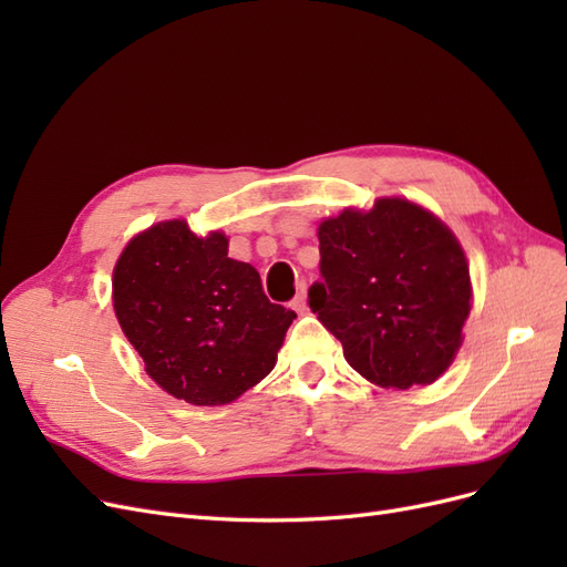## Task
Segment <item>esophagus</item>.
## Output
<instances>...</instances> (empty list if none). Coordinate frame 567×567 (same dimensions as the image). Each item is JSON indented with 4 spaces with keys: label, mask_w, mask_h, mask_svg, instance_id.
Here are the masks:
<instances>
[{
    "label": "esophagus",
    "mask_w": 567,
    "mask_h": 567,
    "mask_svg": "<svg viewBox=\"0 0 567 567\" xmlns=\"http://www.w3.org/2000/svg\"><path fill=\"white\" fill-rule=\"evenodd\" d=\"M290 307H293L298 315H302L307 310V290H305V286L300 288V293L293 300H290Z\"/></svg>",
    "instance_id": "esophagus-1"
}]
</instances>
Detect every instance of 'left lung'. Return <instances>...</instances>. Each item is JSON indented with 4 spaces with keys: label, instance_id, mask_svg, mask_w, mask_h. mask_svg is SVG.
<instances>
[{
    "label": "left lung",
    "instance_id": "left-lung-1",
    "mask_svg": "<svg viewBox=\"0 0 567 567\" xmlns=\"http://www.w3.org/2000/svg\"><path fill=\"white\" fill-rule=\"evenodd\" d=\"M317 319L348 364L381 388L427 385L447 371L471 312V274L447 225L404 198L319 225Z\"/></svg>",
    "mask_w": 567,
    "mask_h": 567
}]
</instances>
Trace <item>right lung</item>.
Segmentation results:
<instances>
[{
	"label": "right lung",
	"mask_w": 567,
	"mask_h": 567,
	"mask_svg": "<svg viewBox=\"0 0 567 567\" xmlns=\"http://www.w3.org/2000/svg\"><path fill=\"white\" fill-rule=\"evenodd\" d=\"M227 252L221 231L200 238L169 219L134 236L113 269L115 317L146 373L196 406L229 404L260 383L296 319Z\"/></svg>",
	"instance_id": "add662e5"
}]
</instances>
